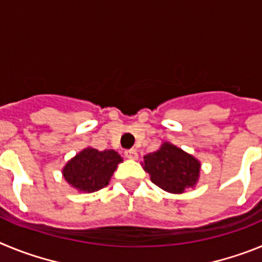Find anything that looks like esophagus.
I'll return each mask as SVG.
<instances>
[{
	"mask_svg": "<svg viewBox=\"0 0 262 262\" xmlns=\"http://www.w3.org/2000/svg\"><path fill=\"white\" fill-rule=\"evenodd\" d=\"M124 155H126V157L127 159H129V160H138V157H139V155H138V151H136V149H127L126 152H124Z\"/></svg>",
	"mask_w": 262,
	"mask_h": 262,
	"instance_id": "34e87169",
	"label": "esophagus"
}]
</instances>
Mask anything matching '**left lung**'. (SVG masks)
Returning <instances> with one entry per match:
<instances>
[{
	"label": "left lung",
	"instance_id": "obj_1",
	"mask_svg": "<svg viewBox=\"0 0 262 262\" xmlns=\"http://www.w3.org/2000/svg\"><path fill=\"white\" fill-rule=\"evenodd\" d=\"M143 168L163 190L181 194L198 182L201 163L181 148L165 142L156 152L144 156Z\"/></svg>",
	"mask_w": 262,
	"mask_h": 262
}]
</instances>
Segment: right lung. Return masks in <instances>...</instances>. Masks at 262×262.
<instances>
[{
	"mask_svg": "<svg viewBox=\"0 0 262 262\" xmlns=\"http://www.w3.org/2000/svg\"><path fill=\"white\" fill-rule=\"evenodd\" d=\"M123 159L114 149L98 151L88 147L71 159L62 168V176L81 193H94L108 185L118 164Z\"/></svg>",
	"mask_w": 262,
	"mask_h": 262,
	"instance_id": "1",
	"label": "right lung"
}]
</instances>
